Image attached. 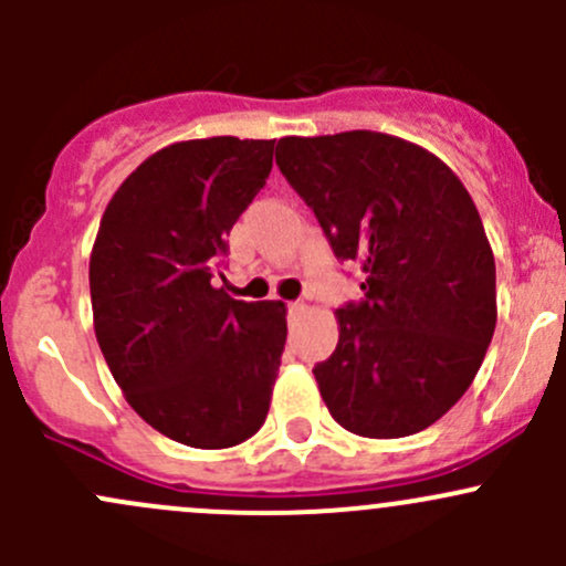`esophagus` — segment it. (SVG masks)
I'll use <instances>...</instances> for the list:
<instances>
[{
	"instance_id": "34e87169",
	"label": "esophagus",
	"mask_w": 566,
	"mask_h": 566,
	"mask_svg": "<svg viewBox=\"0 0 566 566\" xmlns=\"http://www.w3.org/2000/svg\"><path fill=\"white\" fill-rule=\"evenodd\" d=\"M287 312H290V315H301V312H306V304H304V301H290Z\"/></svg>"
}]
</instances>
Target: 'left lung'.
<instances>
[{
  "label": "left lung",
  "mask_w": 566,
  "mask_h": 566,
  "mask_svg": "<svg viewBox=\"0 0 566 566\" xmlns=\"http://www.w3.org/2000/svg\"><path fill=\"white\" fill-rule=\"evenodd\" d=\"M276 167L358 262L364 298L315 367L331 416L364 438L436 424L465 394L495 331V260L460 177L419 145L375 130L284 136Z\"/></svg>",
  "instance_id": "8db88e82"
}]
</instances>
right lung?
Masks as SVG:
<instances>
[{
  "instance_id": "1",
  "label": "right lung",
  "mask_w": 566,
  "mask_h": 566,
  "mask_svg": "<svg viewBox=\"0 0 566 566\" xmlns=\"http://www.w3.org/2000/svg\"><path fill=\"white\" fill-rule=\"evenodd\" d=\"M273 142L213 136L158 150L117 188L90 256L114 380L153 430L193 449L254 436L282 364V301L247 304L210 284L271 175Z\"/></svg>"
}]
</instances>
